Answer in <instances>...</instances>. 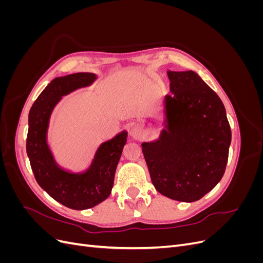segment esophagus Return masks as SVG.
<instances>
[{"mask_svg":"<svg viewBox=\"0 0 263 263\" xmlns=\"http://www.w3.org/2000/svg\"><path fill=\"white\" fill-rule=\"evenodd\" d=\"M144 129H142V127L138 124H132L130 126V136L134 139H141L144 137Z\"/></svg>","mask_w":263,"mask_h":263,"instance_id":"34e87169","label":"esophagus"}]
</instances>
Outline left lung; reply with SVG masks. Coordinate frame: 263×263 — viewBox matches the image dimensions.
I'll return each mask as SVG.
<instances>
[{
  "label": "left lung",
  "instance_id": "8db88e82",
  "mask_svg": "<svg viewBox=\"0 0 263 263\" xmlns=\"http://www.w3.org/2000/svg\"><path fill=\"white\" fill-rule=\"evenodd\" d=\"M166 73L172 94L162 100V128L141 149L158 192L191 203L224 176L232 130L221 100L200 76L192 70Z\"/></svg>",
  "mask_w": 263,
  "mask_h": 263
}]
</instances>
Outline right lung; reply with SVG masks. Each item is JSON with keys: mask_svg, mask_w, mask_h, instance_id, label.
<instances>
[{"mask_svg": "<svg viewBox=\"0 0 263 263\" xmlns=\"http://www.w3.org/2000/svg\"><path fill=\"white\" fill-rule=\"evenodd\" d=\"M97 79L98 76L91 72L53 79L37 98L28 115L26 151L37 183L53 200L77 211L94 208L109 196L128 133L124 129L102 142L89 165L82 171H73L55 160L48 142V129L53 109L62 98L92 85Z\"/></svg>", "mask_w": 263, "mask_h": 263, "instance_id": "1", "label": "right lung"}]
</instances>
